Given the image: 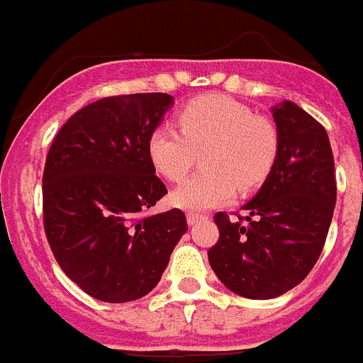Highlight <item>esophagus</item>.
<instances>
[{
    "instance_id": "esophagus-1",
    "label": "esophagus",
    "mask_w": 363,
    "mask_h": 363,
    "mask_svg": "<svg viewBox=\"0 0 363 363\" xmlns=\"http://www.w3.org/2000/svg\"><path fill=\"white\" fill-rule=\"evenodd\" d=\"M206 215H200V213H187V223L189 226H194V224H199L200 220H203Z\"/></svg>"
}]
</instances>
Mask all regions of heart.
<instances>
[{
	"label": "heart",
	"mask_w": 363,
	"mask_h": 363,
	"mask_svg": "<svg viewBox=\"0 0 363 363\" xmlns=\"http://www.w3.org/2000/svg\"><path fill=\"white\" fill-rule=\"evenodd\" d=\"M178 122L182 131L170 125L152 131L148 155L161 176L179 182L193 167L196 152L206 150V172L170 194L179 209L194 213L228 203L238 189L248 193L259 187L278 160L280 137L274 124L228 96L194 98L179 111Z\"/></svg>",
	"instance_id": "b5f03b06"
}]
</instances>
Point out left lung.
Masks as SVG:
<instances>
[{
  "label": "left lung",
  "instance_id": "left-lung-1",
  "mask_svg": "<svg viewBox=\"0 0 363 363\" xmlns=\"http://www.w3.org/2000/svg\"><path fill=\"white\" fill-rule=\"evenodd\" d=\"M280 152L271 174L242 209L247 223L215 215L218 241L208 259L230 291L274 298L304 280L325 247L336 206V174L328 133L306 111L271 107Z\"/></svg>",
  "mask_w": 363,
  "mask_h": 363
}]
</instances>
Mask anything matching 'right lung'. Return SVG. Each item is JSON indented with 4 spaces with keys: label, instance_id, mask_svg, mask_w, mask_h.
Segmentation results:
<instances>
[{
    "label": "right lung",
    "instance_id": "obj_1",
    "mask_svg": "<svg viewBox=\"0 0 363 363\" xmlns=\"http://www.w3.org/2000/svg\"><path fill=\"white\" fill-rule=\"evenodd\" d=\"M172 106L163 92L104 98L72 115L48 152V242L65 274L98 301L148 295L187 232L182 209L139 217L167 194L148 139Z\"/></svg>",
    "mask_w": 363,
    "mask_h": 363
}]
</instances>
